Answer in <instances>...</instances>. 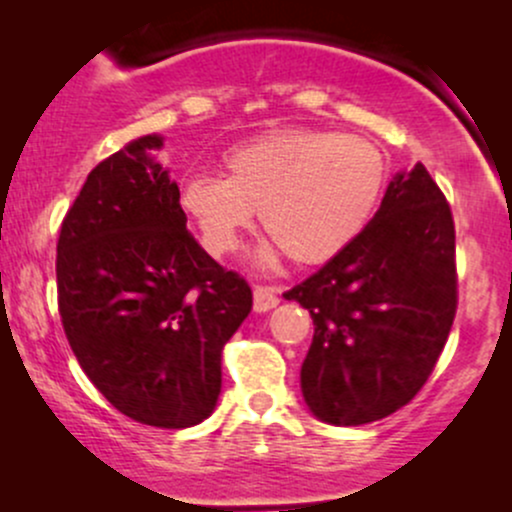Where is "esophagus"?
<instances>
[{
	"label": "esophagus",
	"instance_id": "1",
	"mask_svg": "<svg viewBox=\"0 0 512 512\" xmlns=\"http://www.w3.org/2000/svg\"><path fill=\"white\" fill-rule=\"evenodd\" d=\"M252 304H255V312H270L280 304V297H277L275 287L257 285L255 292H252Z\"/></svg>",
	"mask_w": 512,
	"mask_h": 512
}]
</instances>
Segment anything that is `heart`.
Returning a JSON list of instances; mask_svg holds the SVG:
<instances>
[{
    "label": "heart",
    "instance_id": "obj_1",
    "mask_svg": "<svg viewBox=\"0 0 512 512\" xmlns=\"http://www.w3.org/2000/svg\"><path fill=\"white\" fill-rule=\"evenodd\" d=\"M223 175L183 178L178 205L213 257L240 247L260 210L275 237L257 262L275 265L285 247L297 265H322L347 250L374 218L386 158L369 138L327 128H280L225 153Z\"/></svg>",
    "mask_w": 512,
    "mask_h": 512
}]
</instances>
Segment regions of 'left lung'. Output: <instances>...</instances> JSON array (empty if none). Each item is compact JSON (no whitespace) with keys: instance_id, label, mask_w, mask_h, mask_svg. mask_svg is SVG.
Wrapping results in <instances>:
<instances>
[{"instance_id":"left-lung-1","label":"left lung","mask_w":512,"mask_h":512,"mask_svg":"<svg viewBox=\"0 0 512 512\" xmlns=\"http://www.w3.org/2000/svg\"><path fill=\"white\" fill-rule=\"evenodd\" d=\"M285 299L312 314L299 379L319 421L361 426L409 404L458 304L456 227L428 170L396 173L364 232Z\"/></svg>"}]
</instances>
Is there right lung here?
<instances>
[{"label":"right lung","mask_w":512,"mask_h":512,"mask_svg":"<svg viewBox=\"0 0 512 512\" xmlns=\"http://www.w3.org/2000/svg\"><path fill=\"white\" fill-rule=\"evenodd\" d=\"M143 136L96 165L61 223L56 289L84 374L123 416L188 428L213 414L223 347L252 289L190 235L178 183Z\"/></svg>","instance_id":"add662e5"}]
</instances>
